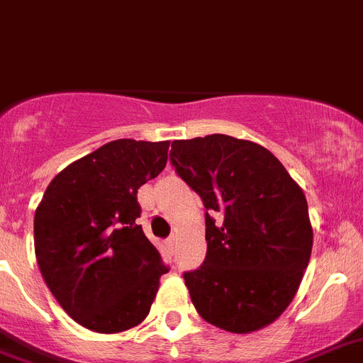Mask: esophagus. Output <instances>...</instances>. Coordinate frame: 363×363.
<instances>
[{"instance_id":"1","label":"esophagus","mask_w":363,"mask_h":363,"mask_svg":"<svg viewBox=\"0 0 363 363\" xmlns=\"http://www.w3.org/2000/svg\"><path fill=\"white\" fill-rule=\"evenodd\" d=\"M175 247H177V235H172V238L166 239V248H168L169 252H175Z\"/></svg>"}]
</instances>
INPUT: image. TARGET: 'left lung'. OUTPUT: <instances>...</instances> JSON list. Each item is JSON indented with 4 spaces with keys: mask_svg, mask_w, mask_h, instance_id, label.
<instances>
[{
    "mask_svg": "<svg viewBox=\"0 0 363 363\" xmlns=\"http://www.w3.org/2000/svg\"><path fill=\"white\" fill-rule=\"evenodd\" d=\"M169 159L206 208V259L184 274L194 307L228 333L270 325L311 259L303 190L267 147L228 135L173 140Z\"/></svg>",
    "mask_w": 363,
    "mask_h": 363,
    "instance_id": "8db88e82",
    "label": "left lung"
}]
</instances>
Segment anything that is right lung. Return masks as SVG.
Returning a JSON list of instances; mask_svg holds the SVG:
<instances>
[{"mask_svg":"<svg viewBox=\"0 0 363 363\" xmlns=\"http://www.w3.org/2000/svg\"><path fill=\"white\" fill-rule=\"evenodd\" d=\"M169 140L121 138L74 160L34 213V252L60 307L94 333H122L150 314L168 272L137 225V191L168 162Z\"/></svg>","mask_w":363,"mask_h":363,"instance_id":"1","label":"right lung"}]
</instances>
